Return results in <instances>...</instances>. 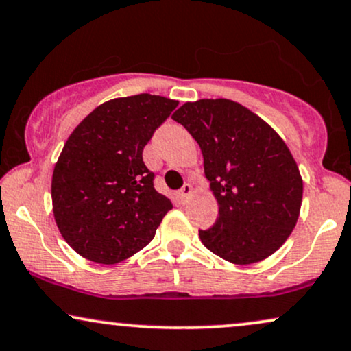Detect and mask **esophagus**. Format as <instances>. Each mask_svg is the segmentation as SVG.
Here are the masks:
<instances>
[{"label":"esophagus","mask_w":351,"mask_h":351,"mask_svg":"<svg viewBox=\"0 0 351 351\" xmlns=\"http://www.w3.org/2000/svg\"><path fill=\"white\" fill-rule=\"evenodd\" d=\"M191 194H193V186H191L189 183H186L183 188H181L180 191H178V199L181 202H188L189 201V197H191Z\"/></svg>","instance_id":"1"}]
</instances>
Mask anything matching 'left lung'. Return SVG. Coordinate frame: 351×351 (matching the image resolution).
<instances>
[{
	"mask_svg": "<svg viewBox=\"0 0 351 351\" xmlns=\"http://www.w3.org/2000/svg\"><path fill=\"white\" fill-rule=\"evenodd\" d=\"M171 118L201 147L219 204L214 227L199 230L202 245L238 265L274 254L293 232L303 201V178L282 137L227 99L186 101Z\"/></svg>",
	"mask_w": 351,
	"mask_h": 351,
	"instance_id": "left-lung-1",
	"label": "left lung"
}]
</instances>
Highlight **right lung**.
Here are the masks:
<instances>
[{"mask_svg": "<svg viewBox=\"0 0 351 351\" xmlns=\"http://www.w3.org/2000/svg\"><path fill=\"white\" fill-rule=\"evenodd\" d=\"M178 100L139 94L105 101L71 132L53 170L61 237L97 264H117L152 241L173 204L154 188L143 150Z\"/></svg>", "mask_w": 351, "mask_h": 351, "instance_id": "add662e5", "label": "right lung"}]
</instances>
